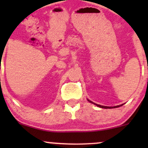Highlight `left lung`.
Returning <instances> with one entry per match:
<instances>
[{
	"mask_svg": "<svg viewBox=\"0 0 148 148\" xmlns=\"http://www.w3.org/2000/svg\"><path fill=\"white\" fill-rule=\"evenodd\" d=\"M88 101H89V102L93 103V104L96 105L97 106L99 107V108H118V107L122 106L123 105V104H120V105H118V106H101V105H99V104H97V103L92 102V101H90V100H89V99H88Z\"/></svg>",
	"mask_w": 148,
	"mask_h": 148,
	"instance_id": "1",
	"label": "left lung"
}]
</instances>
